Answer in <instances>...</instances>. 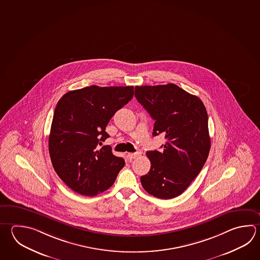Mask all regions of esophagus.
Wrapping results in <instances>:
<instances>
[{
    "label": "esophagus",
    "instance_id": "34e87169",
    "mask_svg": "<svg viewBox=\"0 0 260 260\" xmlns=\"http://www.w3.org/2000/svg\"><path fill=\"white\" fill-rule=\"evenodd\" d=\"M139 152H128L127 153V156L129 160H133V159H135L136 157L139 156Z\"/></svg>",
    "mask_w": 260,
    "mask_h": 260
}]
</instances>
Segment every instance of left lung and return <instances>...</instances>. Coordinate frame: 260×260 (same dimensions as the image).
<instances>
[{"instance_id":"1","label":"left lung","mask_w":260,"mask_h":260,"mask_svg":"<svg viewBox=\"0 0 260 260\" xmlns=\"http://www.w3.org/2000/svg\"><path fill=\"white\" fill-rule=\"evenodd\" d=\"M138 102L155 122L153 136L165 134L162 152L149 151L151 169L141 177L153 197L181 195L200 174L211 149L208 114L200 98L174 83L135 87Z\"/></svg>"}]
</instances>
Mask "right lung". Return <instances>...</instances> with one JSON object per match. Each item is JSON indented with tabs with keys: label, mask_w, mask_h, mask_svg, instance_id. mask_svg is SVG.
<instances>
[{
	"label": "right lung",
	"mask_w": 260,
	"mask_h": 260,
	"mask_svg": "<svg viewBox=\"0 0 260 260\" xmlns=\"http://www.w3.org/2000/svg\"><path fill=\"white\" fill-rule=\"evenodd\" d=\"M133 90V86L91 85L59 99L49 133V155L57 175L74 191L83 196L102 193L125 166L110 146L98 150V145L109 137L107 125L132 100Z\"/></svg>",
	"instance_id": "obj_1"
}]
</instances>
